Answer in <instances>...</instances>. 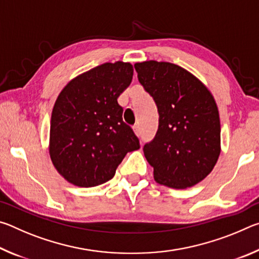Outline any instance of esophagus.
<instances>
[{
	"mask_svg": "<svg viewBox=\"0 0 259 259\" xmlns=\"http://www.w3.org/2000/svg\"><path fill=\"white\" fill-rule=\"evenodd\" d=\"M134 131H135L136 135L140 136V134H142V131H140V125H139V124H136V125L134 126Z\"/></svg>",
	"mask_w": 259,
	"mask_h": 259,
	"instance_id": "obj_1",
	"label": "esophagus"
}]
</instances>
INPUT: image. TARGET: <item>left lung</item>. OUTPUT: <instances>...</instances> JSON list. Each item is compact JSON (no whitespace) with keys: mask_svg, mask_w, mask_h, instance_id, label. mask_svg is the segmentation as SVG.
Instances as JSON below:
<instances>
[{"mask_svg":"<svg viewBox=\"0 0 259 259\" xmlns=\"http://www.w3.org/2000/svg\"><path fill=\"white\" fill-rule=\"evenodd\" d=\"M138 80L159 112V129L143 151L161 185L192 187L221 154V121L212 95L198 77L166 61L136 63Z\"/></svg>","mask_w":259,"mask_h":259,"instance_id":"left-lung-1","label":"left lung"}]
</instances>
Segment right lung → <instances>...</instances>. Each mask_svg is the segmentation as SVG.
I'll use <instances>...</instances> for the list:
<instances>
[{
	"mask_svg": "<svg viewBox=\"0 0 259 259\" xmlns=\"http://www.w3.org/2000/svg\"><path fill=\"white\" fill-rule=\"evenodd\" d=\"M130 63H105L69 81L52 109L49 153L68 183L93 187L115 175L139 139L122 119L117 98L133 81Z\"/></svg>",
	"mask_w": 259,
	"mask_h": 259,
	"instance_id": "add662e5",
	"label": "right lung"
}]
</instances>
